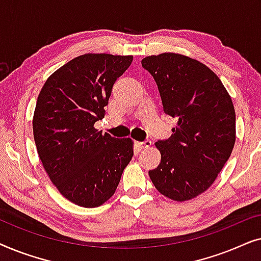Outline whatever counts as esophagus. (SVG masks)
<instances>
[{
	"label": "esophagus",
	"instance_id": "34e87169",
	"mask_svg": "<svg viewBox=\"0 0 261 261\" xmlns=\"http://www.w3.org/2000/svg\"><path fill=\"white\" fill-rule=\"evenodd\" d=\"M134 144L139 149H144V148L149 147V146H151V144H152V141L149 140V139H146L145 141H135Z\"/></svg>",
	"mask_w": 261,
	"mask_h": 261
}]
</instances>
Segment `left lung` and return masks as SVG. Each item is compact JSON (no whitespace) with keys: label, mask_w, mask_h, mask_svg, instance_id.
Here are the masks:
<instances>
[{"label":"left lung","mask_w":261,"mask_h":261,"mask_svg":"<svg viewBox=\"0 0 261 261\" xmlns=\"http://www.w3.org/2000/svg\"><path fill=\"white\" fill-rule=\"evenodd\" d=\"M141 64L154 78L164 112L178 120L172 135L155 142L162 162L148 174L160 194L191 199L214 183L231 154L233 102L220 78L197 60L162 53Z\"/></svg>","instance_id":"1"}]
</instances>
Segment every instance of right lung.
Returning <instances> with one entry per match:
<instances>
[{
	"mask_svg": "<svg viewBox=\"0 0 261 261\" xmlns=\"http://www.w3.org/2000/svg\"><path fill=\"white\" fill-rule=\"evenodd\" d=\"M132 62V56H80L57 70L39 94L33 117L39 158L60 194L77 205L108 201L134 154L129 138L94 127Z\"/></svg>",
	"mask_w": 261,
	"mask_h": 261,
	"instance_id": "right-lung-1",
	"label": "right lung"
}]
</instances>
